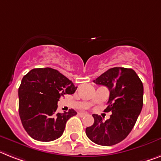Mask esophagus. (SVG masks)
I'll return each instance as SVG.
<instances>
[{
  "label": "esophagus",
  "mask_w": 161,
  "mask_h": 161,
  "mask_svg": "<svg viewBox=\"0 0 161 161\" xmlns=\"http://www.w3.org/2000/svg\"><path fill=\"white\" fill-rule=\"evenodd\" d=\"M87 113H85V112H80V113H78V115L81 116V117H83V116L87 115Z\"/></svg>",
  "instance_id": "1"
}]
</instances>
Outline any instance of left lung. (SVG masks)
<instances>
[{
	"instance_id": "8db88e82",
	"label": "left lung",
	"mask_w": 161,
	"mask_h": 161,
	"mask_svg": "<svg viewBox=\"0 0 161 161\" xmlns=\"http://www.w3.org/2000/svg\"><path fill=\"white\" fill-rule=\"evenodd\" d=\"M93 82L109 89L106 111H111L112 114L106 121L101 115L92 114L94 124L86 129V134L98 145H115L126 138L141 113L143 84L134 70L122 67L108 69Z\"/></svg>"
}]
</instances>
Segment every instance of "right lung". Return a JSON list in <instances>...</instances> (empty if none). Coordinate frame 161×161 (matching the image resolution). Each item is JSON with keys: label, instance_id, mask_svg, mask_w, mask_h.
<instances>
[{"label": "right lung", "instance_id": "right-lung-1", "mask_svg": "<svg viewBox=\"0 0 161 161\" xmlns=\"http://www.w3.org/2000/svg\"><path fill=\"white\" fill-rule=\"evenodd\" d=\"M76 89L72 81L54 69H33L24 75L19 88V114L28 134L40 142L59 138L77 112L71 109L58 113L57 102Z\"/></svg>", "mask_w": 161, "mask_h": 161}]
</instances>
